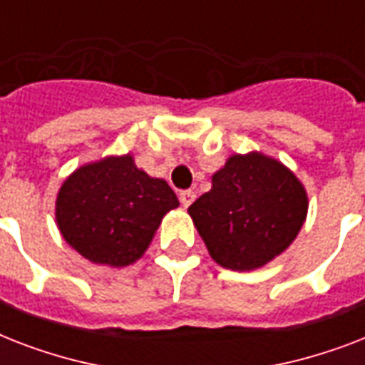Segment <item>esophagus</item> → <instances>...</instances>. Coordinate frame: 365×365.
Instances as JSON below:
<instances>
[{
  "label": "esophagus",
  "mask_w": 365,
  "mask_h": 365,
  "mask_svg": "<svg viewBox=\"0 0 365 365\" xmlns=\"http://www.w3.org/2000/svg\"><path fill=\"white\" fill-rule=\"evenodd\" d=\"M195 197H197V195H195V191H191V189H185V191H182V193H180V202H182L185 208H187V206L195 200Z\"/></svg>",
  "instance_id": "esophagus-1"
}]
</instances>
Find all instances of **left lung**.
<instances>
[{
    "instance_id": "obj_1",
    "label": "left lung",
    "mask_w": 365,
    "mask_h": 365,
    "mask_svg": "<svg viewBox=\"0 0 365 365\" xmlns=\"http://www.w3.org/2000/svg\"><path fill=\"white\" fill-rule=\"evenodd\" d=\"M189 214L212 259L231 271H252L294 242L307 217V193L278 160L233 155Z\"/></svg>"
}]
</instances>
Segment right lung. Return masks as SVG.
<instances>
[{
	"mask_svg": "<svg viewBox=\"0 0 365 365\" xmlns=\"http://www.w3.org/2000/svg\"><path fill=\"white\" fill-rule=\"evenodd\" d=\"M176 193L165 180L138 170L130 155L81 166L56 199V222L66 242L93 263L130 265L148 250Z\"/></svg>",
	"mask_w": 365,
	"mask_h": 365,
	"instance_id": "obj_1",
	"label": "right lung"
}]
</instances>
